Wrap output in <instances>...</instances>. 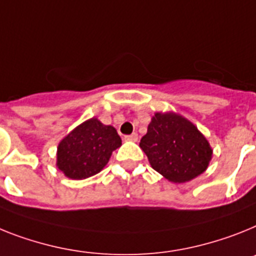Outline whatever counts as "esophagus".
Segmentation results:
<instances>
[{
    "mask_svg": "<svg viewBox=\"0 0 256 256\" xmlns=\"http://www.w3.org/2000/svg\"><path fill=\"white\" fill-rule=\"evenodd\" d=\"M124 139L130 142H136L138 140V134H136V132H132V134L130 135H124Z\"/></svg>",
    "mask_w": 256,
    "mask_h": 256,
    "instance_id": "obj_1",
    "label": "esophagus"
}]
</instances>
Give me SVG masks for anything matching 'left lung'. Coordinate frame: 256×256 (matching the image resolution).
<instances>
[{
	"label": "left lung",
	"instance_id": "8db88e82",
	"mask_svg": "<svg viewBox=\"0 0 256 256\" xmlns=\"http://www.w3.org/2000/svg\"><path fill=\"white\" fill-rule=\"evenodd\" d=\"M139 146L152 168L176 184L202 174L212 158V150L203 134L174 113H156Z\"/></svg>",
	"mask_w": 256,
	"mask_h": 256
}]
</instances>
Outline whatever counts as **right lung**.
<instances>
[{
    "label": "right lung",
    "mask_w": 256,
    "mask_h": 256,
    "mask_svg": "<svg viewBox=\"0 0 256 256\" xmlns=\"http://www.w3.org/2000/svg\"><path fill=\"white\" fill-rule=\"evenodd\" d=\"M121 146L113 126L91 118L79 124L57 148V166L72 180H84L104 168L112 152Z\"/></svg>",
    "instance_id": "1"
}]
</instances>
